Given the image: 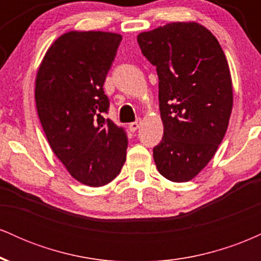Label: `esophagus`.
I'll list each match as a JSON object with an SVG mask.
<instances>
[{"mask_svg":"<svg viewBox=\"0 0 261 261\" xmlns=\"http://www.w3.org/2000/svg\"><path fill=\"white\" fill-rule=\"evenodd\" d=\"M141 124H142V120H141V119H137L136 121L131 122V124L128 125V128H130L131 133H135V131H136L137 128H139V127L141 126Z\"/></svg>","mask_w":261,"mask_h":261,"instance_id":"esophagus-1","label":"esophagus"}]
</instances>
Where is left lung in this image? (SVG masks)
Returning <instances> with one entry per match:
<instances>
[{"instance_id":"8db88e82","label":"left lung","mask_w":261,"mask_h":261,"mask_svg":"<svg viewBox=\"0 0 261 261\" xmlns=\"http://www.w3.org/2000/svg\"><path fill=\"white\" fill-rule=\"evenodd\" d=\"M157 67L163 137L153 148L158 172L174 182L194 179L216 153L228 127L233 87L220 43L196 22H173L137 35Z\"/></svg>"}]
</instances>
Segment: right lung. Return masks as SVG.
I'll use <instances>...</instances> for the list:
<instances>
[{
    "label": "right lung",
    "mask_w": 261,
    "mask_h": 261,
    "mask_svg": "<svg viewBox=\"0 0 261 261\" xmlns=\"http://www.w3.org/2000/svg\"><path fill=\"white\" fill-rule=\"evenodd\" d=\"M122 37L118 33L71 31L45 53L35 77V103L49 145L72 178L103 187L126 161L122 128L103 118V91Z\"/></svg>",
    "instance_id": "obj_1"
}]
</instances>
